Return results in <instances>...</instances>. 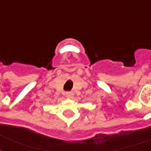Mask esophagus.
<instances>
[{"instance_id": "obj_1", "label": "esophagus", "mask_w": 151, "mask_h": 151, "mask_svg": "<svg viewBox=\"0 0 151 151\" xmlns=\"http://www.w3.org/2000/svg\"><path fill=\"white\" fill-rule=\"evenodd\" d=\"M65 96L68 99H72L73 97V93L71 91H68L65 93Z\"/></svg>"}]
</instances>
